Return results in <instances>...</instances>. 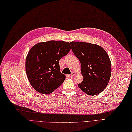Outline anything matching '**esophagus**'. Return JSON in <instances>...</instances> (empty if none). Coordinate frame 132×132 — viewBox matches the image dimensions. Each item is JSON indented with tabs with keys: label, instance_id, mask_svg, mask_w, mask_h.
Returning a JSON list of instances; mask_svg holds the SVG:
<instances>
[{
	"label": "esophagus",
	"instance_id": "obj_1",
	"mask_svg": "<svg viewBox=\"0 0 132 132\" xmlns=\"http://www.w3.org/2000/svg\"><path fill=\"white\" fill-rule=\"evenodd\" d=\"M75 75H76V73L73 72H72L71 75H69V77H73V76H75Z\"/></svg>",
	"mask_w": 132,
	"mask_h": 132
}]
</instances>
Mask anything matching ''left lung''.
<instances>
[{"label":"left lung","mask_w":132,"mask_h":132,"mask_svg":"<svg viewBox=\"0 0 132 132\" xmlns=\"http://www.w3.org/2000/svg\"><path fill=\"white\" fill-rule=\"evenodd\" d=\"M73 53L81 63L83 80L79 89L87 95L100 94L109 81L111 64L109 55L101 46L84 42H70Z\"/></svg>","instance_id":"obj_1"}]
</instances>
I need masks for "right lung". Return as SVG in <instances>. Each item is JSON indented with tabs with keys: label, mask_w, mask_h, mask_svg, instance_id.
Here are the masks:
<instances>
[{
	"label": "right lung",
	"mask_w": 132,
	"mask_h": 132,
	"mask_svg": "<svg viewBox=\"0 0 132 132\" xmlns=\"http://www.w3.org/2000/svg\"><path fill=\"white\" fill-rule=\"evenodd\" d=\"M71 50L69 42L50 41L38 43L29 51L26 60L28 79L33 88L41 94H50L64 81L59 60Z\"/></svg>",
	"instance_id": "obj_1"
}]
</instances>
